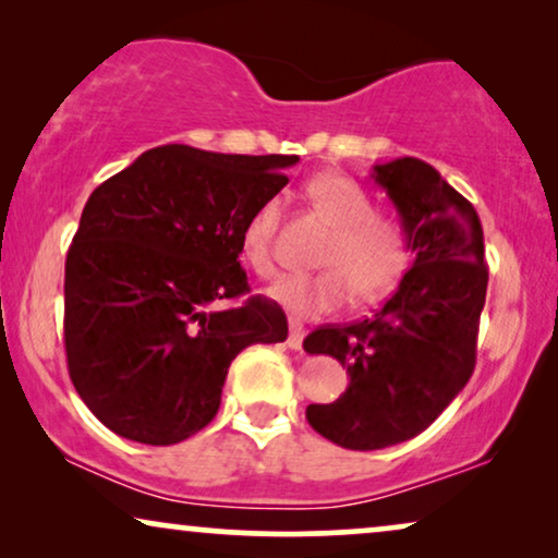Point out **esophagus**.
I'll use <instances>...</instances> for the list:
<instances>
[{
  "label": "esophagus",
  "instance_id": "obj_1",
  "mask_svg": "<svg viewBox=\"0 0 558 558\" xmlns=\"http://www.w3.org/2000/svg\"><path fill=\"white\" fill-rule=\"evenodd\" d=\"M302 340H304V325L300 323V319H289L287 345L292 350H302Z\"/></svg>",
  "mask_w": 558,
  "mask_h": 558
}]
</instances>
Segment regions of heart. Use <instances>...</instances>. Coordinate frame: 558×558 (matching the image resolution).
I'll use <instances>...</instances> for the list:
<instances>
[{
    "label": "heart",
    "mask_w": 558,
    "mask_h": 558,
    "mask_svg": "<svg viewBox=\"0 0 558 558\" xmlns=\"http://www.w3.org/2000/svg\"><path fill=\"white\" fill-rule=\"evenodd\" d=\"M315 208L338 228L325 248V271L292 274L271 287V296L296 317H319L342 307L350 296L371 302L399 284L409 269V231L399 218L378 216L371 195L345 174H319L310 182ZM284 201H264L243 228V258L258 277L277 271V241Z\"/></svg>",
    "instance_id": "obj_1"
}]
</instances>
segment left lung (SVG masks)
I'll use <instances>...</instances> for the list:
<instances>
[{
	"label": "left lung",
	"mask_w": 558,
	"mask_h": 558,
	"mask_svg": "<svg viewBox=\"0 0 558 558\" xmlns=\"http://www.w3.org/2000/svg\"><path fill=\"white\" fill-rule=\"evenodd\" d=\"M409 231L414 264L371 319L323 325L307 353L338 357L350 386L310 403L307 422L345 449H384L422 434L475 371L487 264L483 226L432 165L416 157L373 167Z\"/></svg>",
	"instance_id": "1"
}]
</instances>
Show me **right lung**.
<instances>
[{"label":"right lung","mask_w":558,"mask_h":558,"mask_svg":"<svg viewBox=\"0 0 558 558\" xmlns=\"http://www.w3.org/2000/svg\"><path fill=\"white\" fill-rule=\"evenodd\" d=\"M296 162L165 144L90 193L65 258V357L83 403L119 437H193L218 414L233 357L287 340L277 302H220L251 292L243 228Z\"/></svg>","instance_id":"add662e5"}]
</instances>
